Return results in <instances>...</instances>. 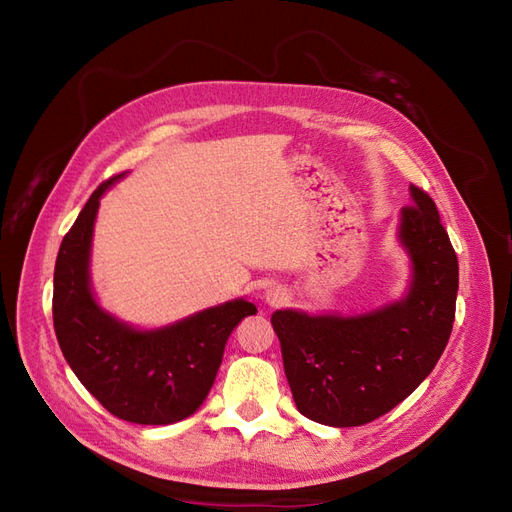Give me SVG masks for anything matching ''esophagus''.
<instances>
[{"label":"esophagus","mask_w":512,"mask_h":512,"mask_svg":"<svg viewBox=\"0 0 512 512\" xmlns=\"http://www.w3.org/2000/svg\"><path fill=\"white\" fill-rule=\"evenodd\" d=\"M286 299V294L280 288H271L267 290V303L269 305H280Z\"/></svg>","instance_id":"34e87169"}]
</instances>
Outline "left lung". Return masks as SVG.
Here are the masks:
<instances>
[{
    "label": "left lung",
    "instance_id": "1",
    "mask_svg": "<svg viewBox=\"0 0 512 512\" xmlns=\"http://www.w3.org/2000/svg\"><path fill=\"white\" fill-rule=\"evenodd\" d=\"M399 237L414 262L408 297L363 316H271L297 410L316 423L359 427L401 404L442 356L453 331L457 254L431 196L410 185Z\"/></svg>",
    "mask_w": 512,
    "mask_h": 512
}]
</instances>
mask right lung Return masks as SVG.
<instances>
[{"label":"right lung","instance_id":"add662e5","mask_svg":"<svg viewBox=\"0 0 512 512\" xmlns=\"http://www.w3.org/2000/svg\"><path fill=\"white\" fill-rule=\"evenodd\" d=\"M102 181L61 241L53 280V327L61 352L85 389L121 421L170 425L209 395L237 324L256 314L243 299L205 309L160 331L141 333L104 314L89 288V243Z\"/></svg>","mask_w":512,"mask_h":512}]
</instances>
